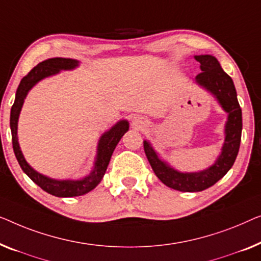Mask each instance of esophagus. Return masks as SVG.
Masks as SVG:
<instances>
[{"instance_id":"esophagus-1","label":"esophagus","mask_w":261,"mask_h":261,"mask_svg":"<svg viewBox=\"0 0 261 261\" xmlns=\"http://www.w3.org/2000/svg\"><path fill=\"white\" fill-rule=\"evenodd\" d=\"M132 123H134V125L137 127H141V126H143V124H144V122H143L142 118H139V117H135L134 122Z\"/></svg>"}]
</instances>
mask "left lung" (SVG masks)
Segmentation results:
<instances>
[{
    "instance_id": "left-lung-1",
    "label": "left lung",
    "mask_w": 261,
    "mask_h": 261,
    "mask_svg": "<svg viewBox=\"0 0 261 261\" xmlns=\"http://www.w3.org/2000/svg\"><path fill=\"white\" fill-rule=\"evenodd\" d=\"M195 59L201 64L200 68L202 71L196 75V83L214 95L222 109L228 113L225 125V143L218 160L205 170L181 172L163 162L148 141L143 142L150 166L161 182L169 188L188 193L202 192L214 186L228 172L239 152L242 130L241 108L232 78L223 71L213 56H195Z\"/></svg>"
}]
</instances>
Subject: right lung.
Instances as JSON below:
<instances>
[{
  "label": "right lung",
  "mask_w": 261,
  "mask_h": 261,
  "mask_svg": "<svg viewBox=\"0 0 261 261\" xmlns=\"http://www.w3.org/2000/svg\"><path fill=\"white\" fill-rule=\"evenodd\" d=\"M79 65L78 60L67 58H52L40 62L36 65L27 75L23 76L21 80L19 87H17L15 101L12 106L10 111V130H12V141L13 149L15 153L17 162L29 178L36 183L40 188L45 190L50 195L58 197H72L80 196L84 194L91 192L99 185L101 178L104 177L106 169H108L109 162L111 160L113 150L116 149L117 144L123 137L124 134L129 130V122L127 120H119L116 125H113L109 131H106L99 139L97 148V157H95L94 168L89 176L82 179H53L47 176L35 171L24 160L22 151L20 149L19 142H17V122L19 116L23 105L24 98L29 90L40 80L47 78V76L54 75L62 69H73Z\"/></svg>",
  "instance_id": "obj_1"
}]
</instances>
